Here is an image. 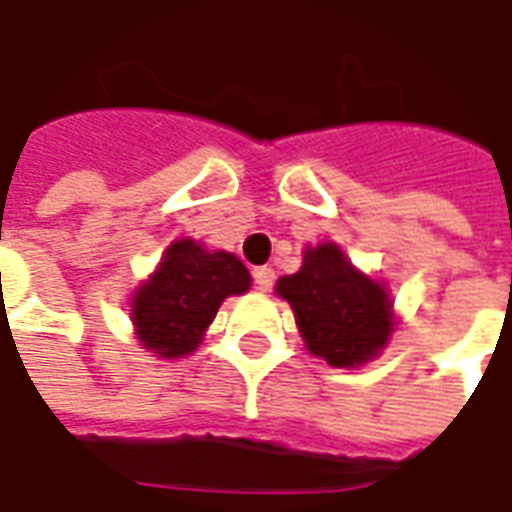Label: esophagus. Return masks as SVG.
I'll use <instances>...</instances> for the list:
<instances>
[{
    "label": "esophagus",
    "mask_w": 512,
    "mask_h": 512,
    "mask_svg": "<svg viewBox=\"0 0 512 512\" xmlns=\"http://www.w3.org/2000/svg\"><path fill=\"white\" fill-rule=\"evenodd\" d=\"M273 279H276L273 267H256V270H253V285L259 287V290H270V287H273Z\"/></svg>",
    "instance_id": "obj_1"
}]
</instances>
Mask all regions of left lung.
Masks as SVG:
<instances>
[{
  "label": "left lung",
  "instance_id": "left-lung-1",
  "mask_svg": "<svg viewBox=\"0 0 512 512\" xmlns=\"http://www.w3.org/2000/svg\"><path fill=\"white\" fill-rule=\"evenodd\" d=\"M276 293L290 302L307 350L333 367H359L379 356L393 333V302L379 282L359 273L342 247H307L299 273Z\"/></svg>",
  "mask_w": 512,
  "mask_h": 512
}]
</instances>
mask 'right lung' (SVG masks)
Segmentation results:
<instances>
[{
	"mask_svg": "<svg viewBox=\"0 0 512 512\" xmlns=\"http://www.w3.org/2000/svg\"><path fill=\"white\" fill-rule=\"evenodd\" d=\"M250 290L247 267L227 250L176 239L148 282L136 287L130 319L136 339L159 359L193 353L227 296Z\"/></svg>",
	"mask_w": 512,
	"mask_h": 512,
	"instance_id": "obj_1",
	"label": "right lung"
}]
</instances>
